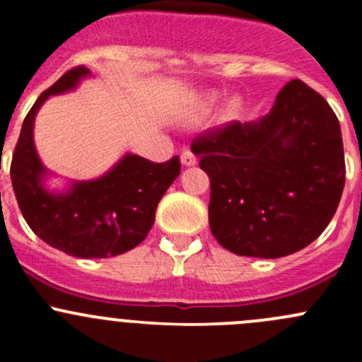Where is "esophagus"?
Wrapping results in <instances>:
<instances>
[{
    "label": "esophagus",
    "instance_id": "1",
    "mask_svg": "<svg viewBox=\"0 0 362 362\" xmlns=\"http://www.w3.org/2000/svg\"><path fill=\"white\" fill-rule=\"evenodd\" d=\"M180 160H182V166H196V163H198V159H196V156L192 154L191 151L182 152Z\"/></svg>",
    "mask_w": 362,
    "mask_h": 362
}]
</instances>
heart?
<instances>
[{
	"mask_svg": "<svg viewBox=\"0 0 362 362\" xmlns=\"http://www.w3.org/2000/svg\"><path fill=\"white\" fill-rule=\"evenodd\" d=\"M217 100H218V94L214 93V90L199 94V96H196L194 101H192L191 113H189V115H191L192 119H202V117L208 115V113L211 112V108L215 107ZM242 112H243L242 98L240 96L229 98V100L224 103V107L221 108V112H218V115H217L218 124L235 122V120L240 119Z\"/></svg>",
	"mask_w": 362,
	"mask_h": 362,
	"instance_id": "heart-1",
	"label": "heart"
}]
</instances>
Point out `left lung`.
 <instances>
[{"label": "left lung", "mask_w": 362, "mask_h": 362, "mask_svg": "<svg viewBox=\"0 0 362 362\" xmlns=\"http://www.w3.org/2000/svg\"><path fill=\"white\" fill-rule=\"evenodd\" d=\"M192 152L210 178L211 235L238 255L305 249L327 228L345 185L337 115L298 78L266 115L203 134Z\"/></svg>", "instance_id": "obj_1"}]
</instances>
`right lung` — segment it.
I'll return each instance as SVG.
<instances>
[{
  "instance_id": "add662e5",
  "label": "right lung",
  "mask_w": 362,
  "mask_h": 362,
  "mask_svg": "<svg viewBox=\"0 0 362 362\" xmlns=\"http://www.w3.org/2000/svg\"><path fill=\"white\" fill-rule=\"evenodd\" d=\"M87 76L89 68H73L40 94L24 119L10 177L21 211L36 236L73 257L101 259L144 242L154 224L158 203L180 175V160L158 164L127 152L94 180H73L63 191L47 187L52 173L35 147L36 113L50 96L76 89Z\"/></svg>"
}]
</instances>
